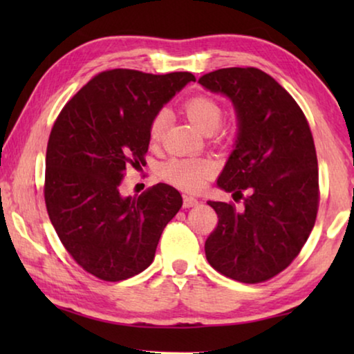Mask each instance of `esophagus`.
I'll return each mask as SVG.
<instances>
[{"label": "esophagus", "instance_id": "1", "mask_svg": "<svg viewBox=\"0 0 354 354\" xmlns=\"http://www.w3.org/2000/svg\"><path fill=\"white\" fill-rule=\"evenodd\" d=\"M198 203H200V201L196 200L195 196H192V195H184V196H183V206H184L185 209L198 206Z\"/></svg>", "mask_w": 354, "mask_h": 354}]
</instances>
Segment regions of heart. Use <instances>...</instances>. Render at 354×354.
I'll list each match as a JSON object with an SVG mask.
<instances>
[{
    "mask_svg": "<svg viewBox=\"0 0 354 354\" xmlns=\"http://www.w3.org/2000/svg\"><path fill=\"white\" fill-rule=\"evenodd\" d=\"M183 111L190 122L206 134L214 133L223 118L221 106L207 95H194L185 100ZM167 127H169V112L160 109L149 120L148 134L151 142L162 140ZM215 171H217V165L209 158H176L162 167V176L167 181L187 190H200L205 187Z\"/></svg>",
    "mask_w": 354,
    "mask_h": 354,
    "instance_id": "heart-1",
    "label": "heart"
}]
</instances>
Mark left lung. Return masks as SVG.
<instances>
[{
  "label": "left lung",
  "mask_w": 354,
  "mask_h": 354,
  "mask_svg": "<svg viewBox=\"0 0 354 354\" xmlns=\"http://www.w3.org/2000/svg\"><path fill=\"white\" fill-rule=\"evenodd\" d=\"M198 82L234 104L236 148L217 184L234 201L243 198L241 209L207 201L218 223L205 243L206 257L227 278L262 283L290 266L315 225L320 192L313 133L290 93L259 68H220Z\"/></svg>",
  "instance_id": "1"
}]
</instances>
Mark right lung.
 I'll return each mask as SVG.
<instances>
[{"instance_id": "obj_1", "label": "right lung", "mask_w": 354, "mask_h": 354, "mask_svg": "<svg viewBox=\"0 0 354 354\" xmlns=\"http://www.w3.org/2000/svg\"><path fill=\"white\" fill-rule=\"evenodd\" d=\"M195 81L189 71L113 68L92 77L59 113L46 147L45 205L65 250L103 281H123L153 262L183 196L159 183L122 195L129 167L145 162L149 120Z\"/></svg>"}]
</instances>
